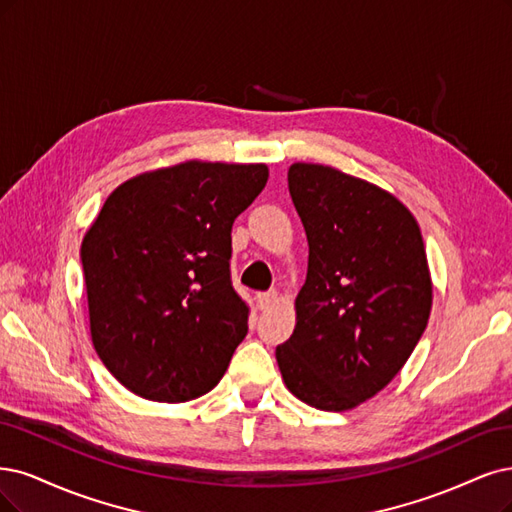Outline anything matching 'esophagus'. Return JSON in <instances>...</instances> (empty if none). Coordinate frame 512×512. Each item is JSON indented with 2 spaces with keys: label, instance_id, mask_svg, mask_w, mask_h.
Masks as SVG:
<instances>
[{
  "label": "esophagus",
  "instance_id": "obj_1",
  "mask_svg": "<svg viewBox=\"0 0 512 512\" xmlns=\"http://www.w3.org/2000/svg\"><path fill=\"white\" fill-rule=\"evenodd\" d=\"M275 301H277V292H275V290H269V292H260V294L256 296V303H258V309H260V311L269 309V307H271Z\"/></svg>",
  "mask_w": 512,
  "mask_h": 512
}]
</instances>
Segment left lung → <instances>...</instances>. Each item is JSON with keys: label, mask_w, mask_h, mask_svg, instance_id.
Listing matches in <instances>:
<instances>
[{"label": "left lung", "mask_w": 512, "mask_h": 512, "mask_svg": "<svg viewBox=\"0 0 512 512\" xmlns=\"http://www.w3.org/2000/svg\"><path fill=\"white\" fill-rule=\"evenodd\" d=\"M292 203L309 243L292 337L275 349L288 390L322 411L373 398L428 326L432 279L411 211L339 169L294 163Z\"/></svg>", "instance_id": "obj_1"}]
</instances>
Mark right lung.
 I'll return each instance as SVG.
<instances>
[{"label":"right lung","instance_id":"obj_1","mask_svg":"<svg viewBox=\"0 0 512 512\" xmlns=\"http://www.w3.org/2000/svg\"><path fill=\"white\" fill-rule=\"evenodd\" d=\"M267 180V165L188 161L105 199L80 248L88 320L133 394L195 400L226 373L250 315L231 281V231Z\"/></svg>","mask_w":512,"mask_h":512}]
</instances>
